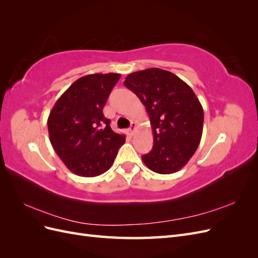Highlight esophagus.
<instances>
[{"mask_svg": "<svg viewBox=\"0 0 258 258\" xmlns=\"http://www.w3.org/2000/svg\"><path fill=\"white\" fill-rule=\"evenodd\" d=\"M137 129V124L135 123V122H132L131 123V126H130V128L128 129V134H129V136H132L134 135V132H135V130Z\"/></svg>", "mask_w": 258, "mask_h": 258, "instance_id": "esophagus-1", "label": "esophagus"}]
</instances>
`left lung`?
<instances>
[{"mask_svg": "<svg viewBox=\"0 0 258 258\" xmlns=\"http://www.w3.org/2000/svg\"><path fill=\"white\" fill-rule=\"evenodd\" d=\"M123 85L141 100L150 116L154 144L142 156L145 165L159 174L181 170L197 151L204 129V108L192 89L157 68L129 74Z\"/></svg>", "mask_w": 258, "mask_h": 258, "instance_id": "left-lung-1", "label": "left lung"}]
</instances>
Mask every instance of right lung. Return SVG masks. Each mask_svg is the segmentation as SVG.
<instances>
[{
    "label": "right lung",
    "instance_id": "1",
    "mask_svg": "<svg viewBox=\"0 0 258 258\" xmlns=\"http://www.w3.org/2000/svg\"><path fill=\"white\" fill-rule=\"evenodd\" d=\"M120 74H90L75 81L53 105L47 126L59 158L76 175L93 177L110 169L126 137L115 134L103 107Z\"/></svg>",
    "mask_w": 258,
    "mask_h": 258
}]
</instances>
